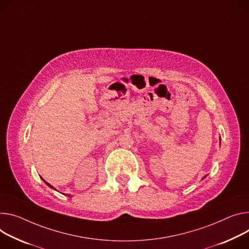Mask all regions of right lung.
I'll use <instances>...</instances> for the list:
<instances>
[{
  "label": "right lung",
  "instance_id": "right-lung-1",
  "mask_svg": "<svg viewBox=\"0 0 249 249\" xmlns=\"http://www.w3.org/2000/svg\"><path fill=\"white\" fill-rule=\"evenodd\" d=\"M42 180H43V182H44V183H46V184H47V185H48V186H49V187H50V188H52V189H53V186H52V185H50V184H49V183H48V182H46V180H44V179H43V178H42ZM53 190H55V189H53ZM67 196H70V195H67Z\"/></svg>",
  "mask_w": 249,
  "mask_h": 249
}]
</instances>
